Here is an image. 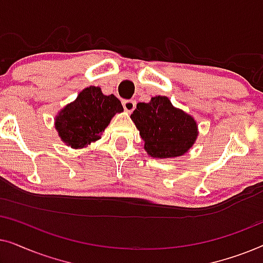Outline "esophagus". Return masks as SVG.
Instances as JSON below:
<instances>
[{
    "mask_svg": "<svg viewBox=\"0 0 263 263\" xmlns=\"http://www.w3.org/2000/svg\"><path fill=\"white\" fill-rule=\"evenodd\" d=\"M123 107L125 111H128V112H132V111H134L135 106H136V102L135 100H132V99H128V100H123Z\"/></svg>",
    "mask_w": 263,
    "mask_h": 263,
    "instance_id": "esophagus-1",
    "label": "esophagus"
}]
</instances>
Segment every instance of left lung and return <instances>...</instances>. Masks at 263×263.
I'll use <instances>...</instances> for the list:
<instances>
[{"mask_svg":"<svg viewBox=\"0 0 263 263\" xmlns=\"http://www.w3.org/2000/svg\"><path fill=\"white\" fill-rule=\"evenodd\" d=\"M130 117L145 141V149L153 158L182 156L196 140V122L172 106L166 97L158 96L149 103H139Z\"/></svg>","mask_w":263,"mask_h":263,"instance_id":"obj_1","label":"left lung"}]
</instances>
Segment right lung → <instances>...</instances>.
<instances>
[{"label":"right lung","mask_w":263,"mask_h":263,"mask_svg":"<svg viewBox=\"0 0 263 263\" xmlns=\"http://www.w3.org/2000/svg\"><path fill=\"white\" fill-rule=\"evenodd\" d=\"M123 106L114 95L104 96L99 87L91 86L80 92L56 117L60 138L73 148H81L100 139V134Z\"/></svg>","instance_id":"add662e5"}]
</instances>
